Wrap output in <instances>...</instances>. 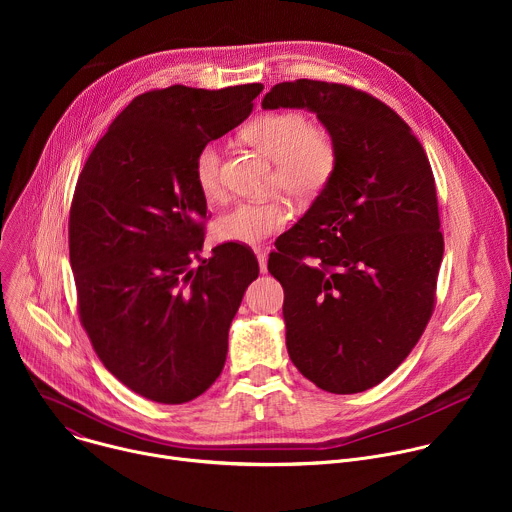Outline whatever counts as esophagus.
Returning <instances> with one entry per match:
<instances>
[{
  "label": "esophagus",
  "instance_id": "1",
  "mask_svg": "<svg viewBox=\"0 0 512 512\" xmlns=\"http://www.w3.org/2000/svg\"><path fill=\"white\" fill-rule=\"evenodd\" d=\"M257 261H259V271L265 273L267 271V251L265 249H255Z\"/></svg>",
  "mask_w": 512,
  "mask_h": 512
}]
</instances>
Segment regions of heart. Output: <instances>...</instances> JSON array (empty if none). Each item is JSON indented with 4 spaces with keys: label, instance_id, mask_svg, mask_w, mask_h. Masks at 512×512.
<instances>
[{
    "label": "heart",
    "instance_id": "heart-1",
    "mask_svg": "<svg viewBox=\"0 0 512 512\" xmlns=\"http://www.w3.org/2000/svg\"><path fill=\"white\" fill-rule=\"evenodd\" d=\"M245 137L275 162L273 184L296 200L316 198L334 178L338 168V145L332 133L312 123L306 113H265L245 127ZM223 156L216 143L208 141L194 156V182L206 200L223 196ZM289 210L279 200L237 202L216 221L221 241L257 245L281 231Z\"/></svg>",
    "mask_w": 512,
    "mask_h": 512
}]
</instances>
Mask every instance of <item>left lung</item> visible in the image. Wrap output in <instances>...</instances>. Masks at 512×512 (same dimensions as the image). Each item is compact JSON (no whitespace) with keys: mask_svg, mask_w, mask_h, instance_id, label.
<instances>
[{"mask_svg":"<svg viewBox=\"0 0 512 512\" xmlns=\"http://www.w3.org/2000/svg\"><path fill=\"white\" fill-rule=\"evenodd\" d=\"M263 109H310L338 168L267 269L283 291L291 362L316 387L352 395L385 381L421 338L444 257L435 180L411 127L348 85L279 83Z\"/></svg>","mask_w":512,"mask_h":512,"instance_id":"obj_1","label":"left lung"}]
</instances>
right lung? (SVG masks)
<instances>
[{
  "label": "right lung",
  "instance_id": "1",
  "mask_svg": "<svg viewBox=\"0 0 512 512\" xmlns=\"http://www.w3.org/2000/svg\"><path fill=\"white\" fill-rule=\"evenodd\" d=\"M261 91L174 85L137 95L79 176L68 218L79 318L105 369L150 401L180 405L218 379L231 322L259 275L239 243L192 267L206 221L192 166L204 143L249 117Z\"/></svg>",
  "mask_w": 512,
  "mask_h": 512
}]
</instances>
